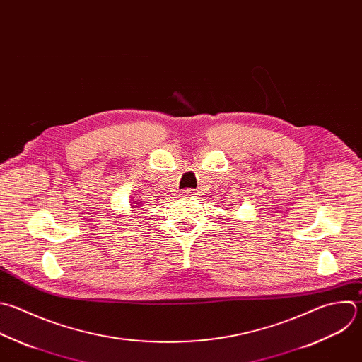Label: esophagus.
Returning a JSON list of instances; mask_svg holds the SVG:
<instances>
[{
    "label": "esophagus",
    "instance_id": "esophagus-1",
    "mask_svg": "<svg viewBox=\"0 0 362 362\" xmlns=\"http://www.w3.org/2000/svg\"><path fill=\"white\" fill-rule=\"evenodd\" d=\"M196 192L193 189H185L182 190V196H194Z\"/></svg>",
    "mask_w": 362,
    "mask_h": 362
}]
</instances>
